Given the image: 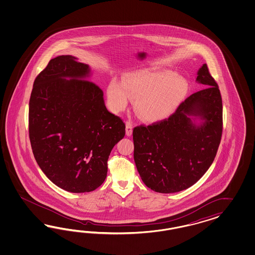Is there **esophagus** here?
<instances>
[{
  "instance_id": "1",
  "label": "esophagus",
  "mask_w": 255,
  "mask_h": 255,
  "mask_svg": "<svg viewBox=\"0 0 255 255\" xmlns=\"http://www.w3.org/2000/svg\"><path fill=\"white\" fill-rule=\"evenodd\" d=\"M126 134L128 136H131V131H132V122L131 120L126 121Z\"/></svg>"
}]
</instances>
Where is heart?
Listing matches in <instances>:
<instances>
[{
  "label": "heart",
  "instance_id": "1",
  "mask_svg": "<svg viewBox=\"0 0 255 255\" xmlns=\"http://www.w3.org/2000/svg\"><path fill=\"white\" fill-rule=\"evenodd\" d=\"M188 89L185 78L169 70H140L124 77L123 83L112 79L108 86V101L121 111L134 99L139 116L148 121L168 116Z\"/></svg>",
  "mask_w": 255,
  "mask_h": 255
}]
</instances>
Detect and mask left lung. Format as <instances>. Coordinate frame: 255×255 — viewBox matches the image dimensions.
Instances as JSON below:
<instances>
[{"label": "left lung", "mask_w": 255, "mask_h": 255, "mask_svg": "<svg viewBox=\"0 0 255 255\" xmlns=\"http://www.w3.org/2000/svg\"><path fill=\"white\" fill-rule=\"evenodd\" d=\"M208 86L183 101L167 119L132 130L133 159L147 187L172 193L193 185L214 161L223 133V101L215 79L203 64L195 80ZM190 116H200V126Z\"/></svg>", "instance_id": "left-lung-1"}]
</instances>
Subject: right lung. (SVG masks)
Instances as JSON below:
<instances>
[{"label": "right lung", "mask_w": 255, "mask_h": 255, "mask_svg": "<svg viewBox=\"0 0 255 255\" xmlns=\"http://www.w3.org/2000/svg\"><path fill=\"white\" fill-rule=\"evenodd\" d=\"M90 72L73 56L56 57L35 78L29 103L34 158L55 185L71 193L102 185L110 152L125 135V124L107 109L103 91L87 80Z\"/></svg>", "instance_id": "add662e5"}]
</instances>
